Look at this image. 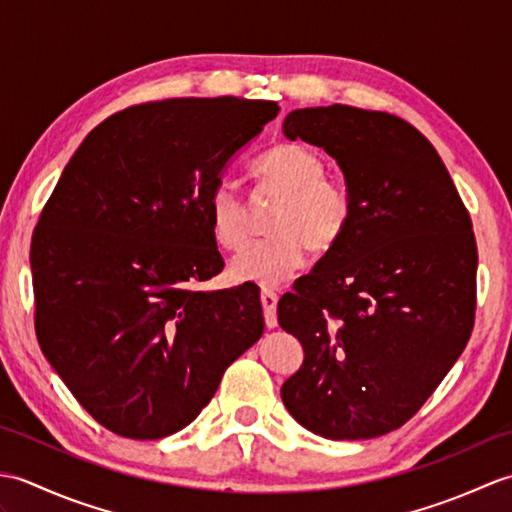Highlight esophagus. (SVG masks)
Instances as JSON below:
<instances>
[{"label": "esophagus", "mask_w": 512, "mask_h": 512, "mask_svg": "<svg viewBox=\"0 0 512 512\" xmlns=\"http://www.w3.org/2000/svg\"><path fill=\"white\" fill-rule=\"evenodd\" d=\"M259 299H262L266 328H268V330L277 328V295H275L273 290L264 288V290H262V295H259Z\"/></svg>", "instance_id": "esophagus-1"}]
</instances>
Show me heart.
I'll return each instance as SVG.
<instances>
[{
    "label": "heart",
    "instance_id": "b5f03b06",
    "mask_svg": "<svg viewBox=\"0 0 512 512\" xmlns=\"http://www.w3.org/2000/svg\"><path fill=\"white\" fill-rule=\"evenodd\" d=\"M255 178L281 202L270 222V235L244 246L248 239V206L237 184L217 182L209 198V220L215 242L235 250L231 275L237 281L277 286L306 266L308 244L325 253L345 233L352 217V193L339 178L325 176V162L310 147L277 145L259 158Z\"/></svg>",
    "mask_w": 512,
    "mask_h": 512
}]
</instances>
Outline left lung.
I'll list each match as a JSON object with an SVG mask.
<instances>
[{
    "mask_svg": "<svg viewBox=\"0 0 512 512\" xmlns=\"http://www.w3.org/2000/svg\"><path fill=\"white\" fill-rule=\"evenodd\" d=\"M284 136L336 160L352 217L279 299V325L306 354L281 400L317 436H385L427 402L471 339L469 211L438 151L394 114L306 107L286 116Z\"/></svg>",
    "mask_w": 512,
    "mask_h": 512,
    "instance_id": "obj_1",
    "label": "left lung"
}]
</instances>
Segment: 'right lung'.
<instances>
[{"label":"right lung","mask_w":512,"mask_h":512,"mask_svg":"<svg viewBox=\"0 0 512 512\" xmlns=\"http://www.w3.org/2000/svg\"><path fill=\"white\" fill-rule=\"evenodd\" d=\"M275 101L169 99L85 136L32 235L43 356L90 416L158 440L198 418L264 334L259 288L204 292L222 273L209 198Z\"/></svg>","instance_id":"add662e5"}]
</instances>
